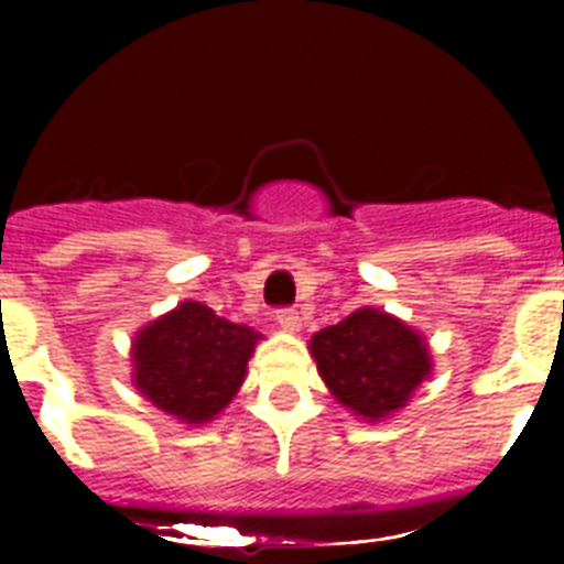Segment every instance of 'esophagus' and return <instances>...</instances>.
I'll return each mask as SVG.
<instances>
[{
  "instance_id": "esophagus-1",
  "label": "esophagus",
  "mask_w": 564,
  "mask_h": 564,
  "mask_svg": "<svg viewBox=\"0 0 564 564\" xmlns=\"http://www.w3.org/2000/svg\"><path fill=\"white\" fill-rule=\"evenodd\" d=\"M278 325H281L286 334H299L301 316L295 313V310H281V313H278Z\"/></svg>"
}]
</instances>
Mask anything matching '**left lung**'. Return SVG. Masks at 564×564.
<instances>
[{"label": "left lung", "mask_w": 564, "mask_h": 564, "mask_svg": "<svg viewBox=\"0 0 564 564\" xmlns=\"http://www.w3.org/2000/svg\"><path fill=\"white\" fill-rule=\"evenodd\" d=\"M310 354L336 403L362 421L392 419L433 375L424 334L377 307L322 327L310 339Z\"/></svg>", "instance_id": "8db88e82"}]
</instances>
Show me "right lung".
Here are the masks:
<instances>
[{"instance_id":"add662e5","label":"right lung","mask_w":564,"mask_h":564,"mask_svg":"<svg viewBox=\"0 0 564 564\" xmlns=\"http://www.w3.org/2000/svg\"><path fill=\"white\" fill-rule=\"evenodd\" d=\"M260 339L202 301H181L134 334L131 383L161 412L202 427L234 401Z\"/></svg>"}]
</instances>
